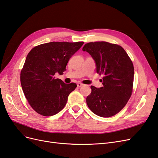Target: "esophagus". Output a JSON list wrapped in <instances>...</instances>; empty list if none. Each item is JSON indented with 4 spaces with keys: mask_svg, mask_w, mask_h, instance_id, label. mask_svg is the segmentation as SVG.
<instances>
[{
    "mask_svg": "<svg viewBox=\"0 0 158 158\" xmlns=\"http://www.w3.org/2000/svg\"><path fill=\"white\" fill-rule=\"evenodd\" d=\"M82 85H83L82 84H81V83H80V82L77 83V86H78V88H80L81 86H82Z\"/></svg>",
    "mask_w": 158,
    "mask_h": 158,
    "instance_id": "obj_1",
    "label": "esophagus"
}]
</instances>
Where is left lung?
I'll list each match as a JSON object with an SVG mask.
<instances>
[{
    "mask_svg": "<svg viewBox=\"0 0 158 158\" xmlns=\"http://www.w3.org/2000/svg\"><path fill=\"white\" fill-rule=\"evenodd\" d=\"M92 56L96 72L103 75V87L91 85L86 98L88 107L102 117H112L126 106L133 86L132 62L122 47L106 41L90 42L82 48Z\"/></svg>",
    "mask_w": 158,
    "mask_h": 158,
    "instance_id": "1",
    "label": "left lung"
}]
</instances>
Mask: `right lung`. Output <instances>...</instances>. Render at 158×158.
Instances as JSON below:
<instances>
[{"label":"right lung","instance_id":"1","mask_svg":"<svg viewBox=\"0 0 158 158\" xmlns=\"http://www.w3.org/2000/svg\"><path fill=\"white\" fill-rule=\"evenodd\" d=\"M84 42H50L37 45L27 55L20 74L23 94L31 107L43 116L63 109L69 94L77 86L65 84L55 74H63L69 59Z\"/></svg>","mask_w":158,"mask_h":158}]
</instances>
